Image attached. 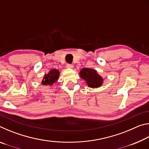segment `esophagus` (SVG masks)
<instances>
[{
    "label": "esophagus",
    "instance_id": "obj_1",
    "mask_svg": "<svg viewBox=\"0 0 149 149\" xmlns=\"http://www.w3.org/2000/svg\"><path fill=\"white\" fill-rule=\"evenodd\" d=\"M66 67L68 68H74V65H73L72 64H67Z\"/></svg>",
    "mask_w": 149,
    "mask_h": 149
}]
</instances>
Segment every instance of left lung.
Masks as SVG:
<instances>
[{
  "mask_svg": "<svg viewBox=\"0 0 149 149\" xmlns=\"http://www.w3.org/2000/svg\"><path fill=\"white\" fill-rule=\"evenodd\" d=\"M80 76L86 81L90 87H99L102 84V77L93 69L83 68L80 72Z\"/></svg>",
  "mask_w": 149,
  "mask_h": 149,
  "instance_id": "1",
  "label": "left lung"
}]
</instances>
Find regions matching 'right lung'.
I'll return each mask as SVG.
<instances>
[{
    "instance_id": "add662e5",
    "label": "right lung",
    "mask_w": 149,
    "mask_h": 149,
    "mask_svg": "<svg viewBox=\"0 0 149 149\" xmlns=\"http://www.w3.org/2000/svg\"><path fill=\"white\" fill-rule=\"evenodd\" d=\"M59 76V72L56 70H50L48 74L45 75L42 84L43 85H52L58 79Z\"/></svg>"
}]
</instances>
